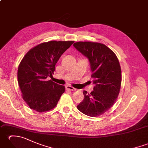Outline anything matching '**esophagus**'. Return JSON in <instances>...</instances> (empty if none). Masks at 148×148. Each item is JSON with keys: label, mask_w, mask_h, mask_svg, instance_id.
<instances>
[{"label": "esophagus", "mask_w": 148, "mask_h": 148, "mask_svg": "<svg viewBox=\"0 0 148 148\" xmlns=\"http://www.w3.org/2000/svg\"><path fill=\"white\" fill-rule=\"evenodd\" d=\"M65 88H66V90H69V91H75V90H76V89L74 88V87H72L71 86H69V85H67Z\"/></svg>", "instance_id": "obj_1"}]
</instances>
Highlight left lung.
Masks as SVG:
<instances>
[{"label":"left lung","mask_w":148,"mask_h":148,"mask_svg":"<svg viewBox=\"0 0 148 148\" xmlns=\"http://www.w3.org/2000/svg\"><path fill=\"white\" fill-rule=\"evenodd\" d=\"M74 46L88 58L95 84L90 93L84 91V99L77 109L92 117L100 116L117 100L121 84L120 64L115 53L103 44L80 41Z\"/></svg>","instance_id":"1"}]
</instances>
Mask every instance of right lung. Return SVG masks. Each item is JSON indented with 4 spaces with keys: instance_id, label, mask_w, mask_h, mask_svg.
I'll return each instance as SVG.
<instances>
[{
    "instance_id": "1",
    "label": "right lung",
    "mask_w": 148,
    "mask_h": 148,
    "mask_svg": "<svg viewBox=\"0 0 148 148\" xmlns=\"http://www.w3.org/2000/svg\"><path fill=\"white\" fill-rule=\"evenodd\" d=\"M74 42L73 40L40 43L28 51L18 69V83L22 98L30 109L42 112L55 108L65 86L56 84L52 76L55 65L62 55Z\"/></svg>"
}]
</instances>
